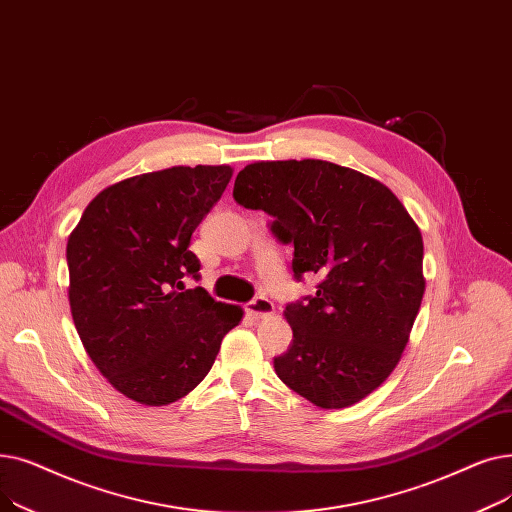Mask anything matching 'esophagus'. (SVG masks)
I'll use <instances>...</instances> for the list:
<instances>
[{
  "mask_svg": "<svg viewBox=\"0 0 512 512\" xmlns=\"http://www.w3.org/2000/svg\"><path fill=\"white\" fill-rule=\"evenodd\" d=\"M246 312L252 316V319L260 321V319H266V316L275 314V304L266 298H256L246 304Z\"/></svg>",
  "mask_w": 512,
  "mask_h": 512,
  "instance_id": "esophagus-1",
  "label": "esophagus"
}]
</instances>
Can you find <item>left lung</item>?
<instances>
[{
  "instance_id": "1",
  "label": "left lung",
  "mask_w": 512,
  "mask_h": 512,
  "mask_svg": "<svg viewBox=\"0 0 512 512\" xmlns=\"http://www.w3.org/2000/svg\"><path fill=\"white\" fill-rule=\"evenodd\" d=\"M233 198L275 216L296 277H321L314 298L283 310L294 342L275 358L279 379L319 408L367 398L396 369L423 302L415 218L381 181L310 158L248 164Z\"/></svg>"
}]
</instances>
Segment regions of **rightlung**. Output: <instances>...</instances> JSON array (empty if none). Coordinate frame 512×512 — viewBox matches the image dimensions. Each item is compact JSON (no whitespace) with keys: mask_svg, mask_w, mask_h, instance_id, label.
<instances>
[{"mask_svg":"<svg viewBox=\"0 0 512 512\" xmlns=\"http://www.w3.org/2000/svg\"><path fill=\"white\" fill-rule=\"evenodd\" d=\"M229 164L170 166L102 189L66 243L68 302L85 352L143 406L187 396L212 369L243 308L216 302L198 277L191 233L221 200Z\"/></svg>","mask_w":512,"mask_h":512,"instance_id":"add662e5","label":"right lung"}]
</instances>
